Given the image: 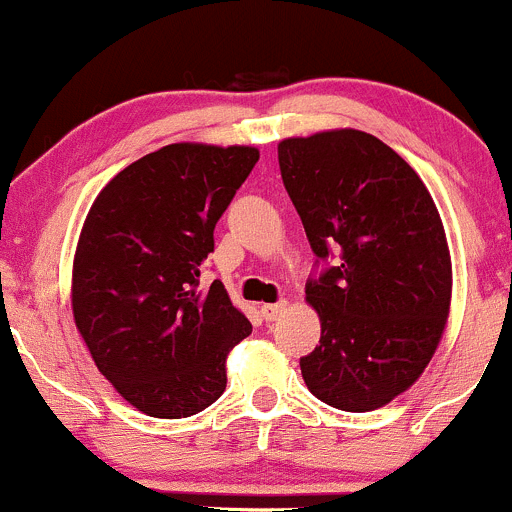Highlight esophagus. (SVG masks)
Listing matches in <instances>:
<instances>
[{
    "instance_id": "esophagus-1",
    "label": "esophagus",
    "mask_w": 512,
    "mask_h": 512,
    "mask_svg": "<svg viewBox=\"0 0 512 512\" xmlns=\"http://www.w3.org/2000/svg\"><path fill=\"white\" fill-rule=\"evenodd\" d=\"M286 308H288V301L263 303V306H261V316L266 318V321H276V318H281L283 313H286Z\"/></svg>"
}]
</instances>
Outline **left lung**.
Segmentation results:
<instances>
[{
  "label": "left lung",
  "instance_id": "8db88e82",
  "mask_svg": "<svg viewBox=\"0 0 512 512\" xmlns=\"http://www.w3.org/2000/svg\"><path fill=\"white\" fill-rule=\"evenodd\" d=\"M283 186L313 254L321 341L301 358L308 391L338 411L383 408L421 378L453 293L448 239L426 184L373 134L331 129L278 144Z\"/></svg>",
  "mask_w": 512,
  "mask_h": 512
}]
</instances>
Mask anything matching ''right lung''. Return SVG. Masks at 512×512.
I'll list each match as a JSON object with an SVG mask.
<instances>
[{
	"label": "right lung",
	"instance_id": "add662e5",
	"mask_svg": "<svg viewBox=\"0 0 512 512\" xmlns=\"http://www.w3.org/2000/svg\"><path fill=\"white\" fill-rule=\"evenodd\" d=\"M256 161V146L169 144L119 171L86 214L74 323L101 376L146 416L209 408L226 388V356L251 333L224 283L204 291L199 276Z\"/></svg>",
	"mask_w": 512,
	"mask_h": 512
}]
</instances>
